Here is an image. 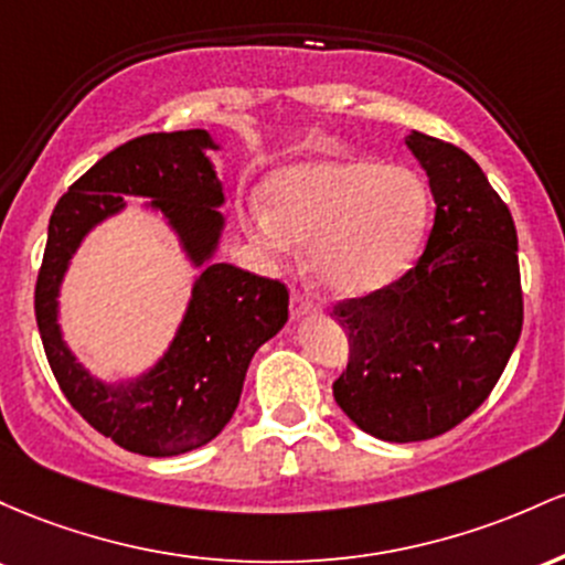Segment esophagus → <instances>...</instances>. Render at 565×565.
<instances>
[{
    "mask_svg": "<svg viewBox=\"0 0 565 565\" xmlns=\"http://www.w3.org/2000/svg\"><path fill=\"white\" fill-rule=\"evenodd\" d=\"M317 307L312 301L307 299V296L301 294V290L294 288V294H290V315L294 317H303V315H315Z\"/></svg>",
    "mask_w": 565,
    "mask_h": 565,
    "instance_id": "34e87169",
    "label": "esophagus"
}]
</instances>
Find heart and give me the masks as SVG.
Instances as JSON below:
<instances>
[{
    "label": "heart",
    "instance_id": "b5f03b06",
    "mask_svg": "<svg viewBox=\"0 0 565 565\" xmlns=\"http://www.w3.org/2000/svg\"><path fill=\"white\" fill-rule=\"evenodd\" d=\"M266 211L253 207L248 230L285 250L309 245L322 288L341 296L382 290L414 264L429 226L427 183L403 164L363 157H322L277 170L264 186Z\"/></svg>",
    "mask_w": 565,
    "mask_h": 565
}]
</instances>
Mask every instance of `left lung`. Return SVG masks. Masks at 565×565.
<instances>
[{"label":"left lung","instance_id":"obj_1","mask_svg":"<svg viewBox=\"0 0 565 565\" xmlns=\"http://www.w3.org/2000/svg\"><path fill=\"white\" fill-rule=\"evenodd\" d=\"M405 143L437 205L427 248L386 288L333 307L350 339L335 403L390 443L429 440L478 411L523 328L510 207L459 146L419 130Z\"/></svg>","mask_w":565,"mask_h":565}]
</instances>
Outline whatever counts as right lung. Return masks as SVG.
Segmentation results:
<instances>
[{
	"mask_svg": "<svg viewBox=\"0 0 565 565\" xmlns=\"http://www.w3.org/2000/svg\"><path fill=\"white\" fill-rule=\"evenodd\" d=\"M205 149H215L205 130H175L138 136L100 157L50 215L36 275V326L61 392L93 429L141 456L192 451L226 427L253 352L288 320V288L232 264H209L169 354L138 383L119 387L95 383L62 344L54 296L81 237L124 204L122 193L149 196L190 257L207 263L224 226L215 211L224 192Z\"/></svg>",
	"mask_w": 565,
	"mask_h": 565,
	"instance_id": "right-lung-1",
	"label": "right lung"
}]
</instances>
